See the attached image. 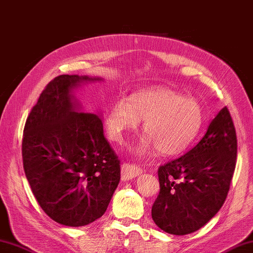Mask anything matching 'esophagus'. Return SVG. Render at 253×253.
Returning a JSON list of instances; mask_svg holds the SVG:
<instances>
[{"mask_svg":"<svg viewBox=\"0 0 253 253\" xmlns=\"http://www.w3.org/2000/svg\"><path fill=\"white\" fill-rule=\"evenodd\" d=\"M142 172H143V169L135 164L125 163L122 164L121 166V177H122V180H125V181L140 176Z\"/></svg>","mask_w":253,"mask_h":253,"instance_id":"esophagus-1","label":"esophagus"}]
</instances>
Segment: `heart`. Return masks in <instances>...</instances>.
<instances>
[{"label":"heart","mask_w":253,"mask_h":253,"mask_svg":"<svg viewBox=\"0 0 253 253\" xmlns=\"http://www.w3.org/2000/svg\"><path fill=\"white\" fill-rule=\"evenodd\" d=\"M143 120V137L134 153L144 155L157 147L163 155L172 156L183 152L202 126V107L192 98L163 87L142 89L117 101L108 109L104 126L108 138L117 144L125 141Z\"/></svg>","instance_id":"obj_1"}]
</instances>
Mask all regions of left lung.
Returning <instances> with one entry per match:
<instances>
[{
	"label": "left lung",
	"instance_id": "1",
	"mask_svg": "<svg viewBox=\"0 0 253 253\" xmlns=\"http://www.w3.org/2000/svg\"><path fill=\"white\" fill-rule=\"evenodd\" d=\"M236 158V130L225 107L197 145L159 166L161 190L152 206L155 224L168 234L180 236L203 227L227 198Z\"/></svg>",
	"mask_w": 253,
	"mask_h": 253
}]
</instances>
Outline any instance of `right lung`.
I'll return each mask as SVG.
<instances>
[{
	"label": "right lung",
	"mask_w": 253,
	"mask_h": 253,
	"mask_svg": "<svg viewBox=\"0 0 253 253\" xmlns=\"http://www.w3.org/2000/svg\"><path fill=\"white\" fill-rule=\"evenodd\" d=\"M99 80L54 77L24 127L23 165L35 198L51 219L71 227L100 218L120 181V161L99 116L77 111L71 95L82 82Z\"/></svg>",
	"instance_id": "right-lung-1"
}]
</instances>
